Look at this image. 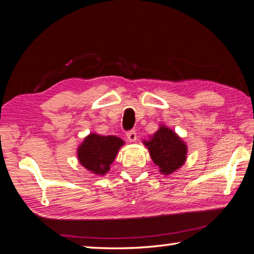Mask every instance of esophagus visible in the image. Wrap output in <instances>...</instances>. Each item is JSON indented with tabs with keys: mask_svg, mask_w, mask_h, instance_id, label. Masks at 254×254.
Instances as JSON below:
<instances>
[{
	"mask_svg": "<svg viewBox=\"0 0 254 254\" xmlns=\"http://www.w3.org/2000/svg\"><path fill=\"white\" fill-rule=\"evenodd\" d=\"M126 134H127V139H128L130 142H134V141H136V140H137L136 130H129Z\"/></svg>",
	"mask_w": 254,
	"mask_h": 254,
	"instance_id": "34e87169",
	"label": "esophagus"
}]
</instances>
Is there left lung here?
Returning a JSON list of instances; mask_svg holds the SVG:
<instances>
[{
    "instance_id": "8db88e82",
    "label": "left lung",
    "mask_w": 254,
    "mask_h": 254,
    "mask_svg": "<svg viewBox=\"0 0 254 254\" xmlns=\"http://www.w3.org/2000/svg\"><path fill=\"white\" fill-rule=\"evenodd\" d=\"M154 164L163 175L173 174L182 167L187 159L188 148L183 139L172 129L161 125L149 140H143Z\"/></svg>"
}]
</instances>
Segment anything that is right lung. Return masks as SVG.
I'll return each mask as SVG.
<instances>
[{
	"mask_svg": "<svg viewBox=\"0 0 254 254\" xmlns=\"http://www.w3.org/2000/svg\"><path fill=\"white\" fill-rule=\"evenodd\" d=\"M124 143L125 142L116 136L90 133L78 146V161L89 172L103 176L110 171L111 164Z\"/></svg>",
	"mask_w": 254,
	"mask_h": 254,
	"instance_id": "obj_1",
	"label": "right lung"
}]
</instances>
